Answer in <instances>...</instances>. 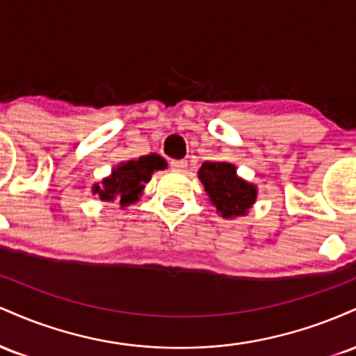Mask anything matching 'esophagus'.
<instances>
[{"instance_id":"34e87169","label":"esophagus","mask_w":356,"mask_h":356,"mask_svg":"<svg viewBox=\"0 0 356 356\" xmlns=\"http://www.w3.org/2000/svg\"><path fill=\"white\" fill-rule=\"evenodd\" d=\"M170 169H172L174 172H186L187 161H172L170 162Z\"/></svg>"}]
</instances>
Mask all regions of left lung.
I'll return each mask as SVG.
<instances>
[{"mask_svg":"<svg viewBox=\"0 0 356 356\" xmlns=\"http://www.w3.org/2000/svg\"><path fill=\"white\" fill-rule=\"evenodd\" d=\"M197 174L211 204L222 218L246 216L256 202V186L241 179L229 162H204Z\"/></svg>","mask_w":356,"mask_h":356,"instance_id":"8db88e82","label":"left lung"}]
</instances>
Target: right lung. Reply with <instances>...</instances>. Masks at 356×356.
Masks as SVG:
<instances>
[{
	"label": "right lung",
	"mask_w": 356,
	"mask_h": 356,
	"mask_svg": "<svg viewBox=\"0 0 356 356\" xmlns=\"http://www.w3.org/2000/svg\"><path fill=\"white\" fill-rule=\"evenodd\" d=\"M167 162L159 154H149L134 161L120 162L113 167L112 174L100 184L93 186L92 192L100 197V201L110 202L118 199L122 207L138 201L145 184L150 181L155 170H162Z\"/></svg>",
	"instance_id": "add662e5"
}]
</instances>
